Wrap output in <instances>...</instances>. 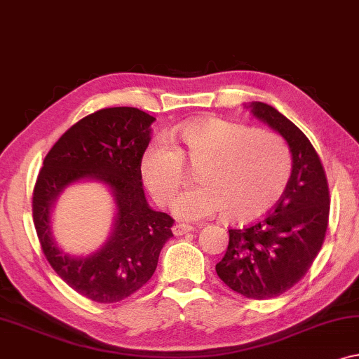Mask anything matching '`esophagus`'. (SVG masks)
Listing matches in <instances>:
<instances>
[{
  "mask_svg": "<svg viewBox=\"0 0 359 359\" xmlns=\"http://www.w3.org/2000/svg\"><path fill=\"white\" fill-rule=\"evenodd\" d=\"M194 231V227L191 226H189V224H174V227H172V232H174V235H185V233H189V232H191Z\"/></svg>",
  "mask_w": 359,
  "mask_h": 359,
  "instance_id": "obj_1",
  "label": "esophagus"
}]
</instances>
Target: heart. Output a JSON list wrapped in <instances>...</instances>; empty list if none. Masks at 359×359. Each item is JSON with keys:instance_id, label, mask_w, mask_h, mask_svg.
<instances>
[{"instance_id": "b5f03b06", "label": "heart", "mask_w": 359, "mask_h": 359, "mask_svg": "<svg viewBox=\"0 0 359 359\" xmlns=\"http://www.w3.org/2000/svg\"><path fill=\"white\" fill-rule=\"evenodd\" d=\"M179 145L153 142L140 159V174L158 205H168L187 177L185 161L200 185L175 198L172 211L200 221L226 211L233 222H250L277 205L292 174L290 149L279 135L238 122L205 117L175 128Z\"/></svg>"}]
</instances>
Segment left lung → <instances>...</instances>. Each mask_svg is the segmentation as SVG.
<instances>
[{"label": "left lung", "instance_id": "obj_1", "mask_svg": "<svg viewBox=\"0 0 359 359\" xmlns=\"http://www.w3.org/2000/svg\"><path fill=\"white\" fill-rule=\"evenodd\" d=\"M248 108L287 140L292 175L263 219L229 229V247L216 272L240 295L269 299L290 290L309 271L324 243L330 198L323 163L308 137L269 104L253 101Z\"/></svg>", "mask_w": 359, "mask_h": 359}]
</instances>
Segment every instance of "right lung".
<instances>
[{"instance_id":"1","label":"right lung","mask_w":359,"mask_h":359,"mask_svg":"<svg viewBox=\"0 0 359 359\" xmlns=\"http://www.w3.org/2000/svg\"><path fill=\"white\" fill-rule=\"evenodd\" d=\"M156 121L137 108H106L80 119L48 151L34 187L32 212L43 253L56 274L80 295L116 303L145 285L158 266L174 219L148 206L140 159ZM93 178L108 184L118 214L111 237L83 259L64 255L50 235L49 214L64 188Z\"/></svg>"}]
</instances>
